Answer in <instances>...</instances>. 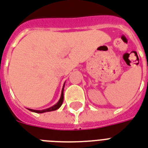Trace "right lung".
<instances>
[{"label": "right lung", "instance_id": "add662e5", "mask_svg": "<svg viewBox=\"0 0 148 148\" xmlns=\"http://www.w3.org/2000/svg\"><path fill=\"white\" fill-rule=\"evenodd\" d=\"M64 88H63V89H62L61 97H60V99L59 101H58V102H57V103H56L55 106L50 107V108H49V109H44V110H34V109H29V110L32 112H37V113H42V112L53 111V110H56V109H58L61 106L62 103H63V101H64Z\"/></svg>", "mask_w": 148, "mask_h": 148}]
</instances>
